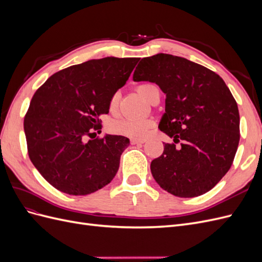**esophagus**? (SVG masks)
I'll use <instances>...</instances> for the list:
<instances>
[{
    "label": "esophagus",
    "mask_w": 262,
    "mask_h": 262,
    "mask_svg": "<svg viewBox=\"0 0 262 262\" xmlns=\"http://www.w3.org/2000/svg\"><path fill=\"white\" fill-rule=\"evenodd\" d=\"M132 144H143L145 143V140H139V139H132L131 140Z\"/></svg>",
    "instance_id": "obj_1"
}]
</instances>
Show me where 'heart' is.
I'll return each instance as SVG.
<instances>
[{"instance_id":"b5f03b06","label":"heart","mask_w":262,"mask_h":262,"mask_svg":"<svg viewBox=\"0 0 262 262\" xmlns=\"http://www.w3.org/2000/svg\"><path fill=\"white\" fill-rule=\"evenodd\" d=\"M152 87H154L153 84H141L138 87V91L141 96L146 99L148 92ZM109 106L112 109L116 108L117 95H114V96L110 98ZM150 124H152V121L145 118H123L113 123L112 130L117 134H121V136L141 139L146 137Z\"/></svg>"}]
</instances>
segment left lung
<instances>
[{"label":"left lung","mask_w":262,"mask_h":262,"mask_svg":"<svg viewBox=\"0 0 262 262\" xmlns=\"http://www.w3.org/2000/svg\"><path fill=\"white\" fill-rule=\"evenodd\" d=\"M133 81L155 83L166 94L161 131L181 146L165 143L150 163L158 185L180 198L201 195L231 168L239 143V113L220 75L185 58L158 53L143 58Z\"/></svg>","instance_id":"1"}]
</instances>
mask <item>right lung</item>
I'll use <instances>...</instances> for the list:
<instances>
[{"mask_svg":"<svg viewBox=\"0 0 262 262\" xmlns=\"http://www.w3.org/2000/svg\"><path fill=\"white\" fill-rule=\"evenodd\" d=\"M139 60L107 57L72 66L51 75L31 98L24 119L28 155L61 192L90 194L116 176L130 140L92 136L101 132L100 115L109 113L110 98Z\"/></svg>","mask_w":262,"mask_h":262,"instance_id":"1","label":"right lung"}]
</instances>
